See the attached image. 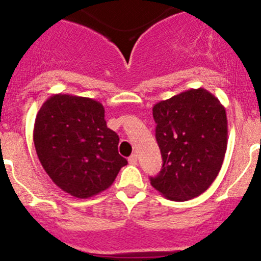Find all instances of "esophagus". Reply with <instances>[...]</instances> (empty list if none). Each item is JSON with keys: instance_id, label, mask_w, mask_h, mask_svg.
I'll use <instances>...</instances> for the list:
<instances>
[{"instance_id": "34e87169", "label": "esophagus", "mask_w": 261, "mask_h": 261, "mask_svg": "<svg viewBox=\"0 0 261 261\" xmlns=\"http://www.w3.org/2000/svg\"><path fill=\"white\" fill-rule=\"evenodd\" d=\"M128 163H130V165H137V154H131L130 157H128Z\"/></svg>"}]
</instances>
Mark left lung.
Segmentation results:
<instances>
[{"instance_id":"8db88e82","label":"left lung","mask_w":261,"mask_h":261,"mask_svg":"<svg viewBox=\"0 0 261 261\" xmlns=\"http://www.w3.org/2000/svg\"><path fill=\"white\" fill-rule=\"evenodd\" d=\"M162 168L151 185L167 199L185 202L218 176L228 144V120L218 98L203 88L182 91L152 108Z\"/></svg>"}]
</instances>
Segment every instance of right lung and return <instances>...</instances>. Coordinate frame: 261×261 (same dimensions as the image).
I'll return each instance as SVG.
<instances>
[{
  "mask_svg": "<svg viewBox=\"0 0 261 261\" xmlns=\"http://www.w3.org/2000/svg\"><path fill=\"white\" fill-rule=\"evenodd\" d=\"M33 141L51 181L75 198L108 190L127 165L102 104L84 96L56 94L45 100L34 121Z\"/></svg>",
  "mask_w": 261,
  "mask_h": 261,
  "instance_id": "right-lung-1",
  "label": "right lung"
}]
</instances>
